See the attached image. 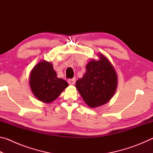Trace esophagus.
I'll use <instances>...</instances> for the list:
<instances>
[{
	"label": "esophagus",
	"mask_w": 153,
	"mask_h": 153,
	"mask_svg": "<svg viewBox=\"0 0 153 153\" xmlns=\"http://www.w3.org/2000/svg\"><path fill=\"white\" fill-rule=\"evenodd\" d=\"M75 82H76V78H73V79H69L67 80V82L69 85H74L75 84Z\"/></svg>",
	"instance_id": "34e87169"
}]
</instances>
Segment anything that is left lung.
Wrapping results in <instances>:
<instances>
[{
	"mask_svg": "<svg viewBox=\"0 0 153 153\" xmlns=\"http://www.w3.org/2000/svg\"><path fill=\"white\" fill-rule=\"evenodd\" d=\"M99 59H92L86 65V71L76 82V87L90 108L106 104L111 99L117 87V75L109 60L102 53Z\"/></svg>",
	"mask_w": 153,
	"mask_h": 153,
	"instance_id": "left-lung-1",
	"label": "left lung"
}]
</instances>
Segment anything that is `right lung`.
Segmentation results:
<instances>
[{"label":"right lung","instance_id":"add662e5","mask_svg":"<svg viewBox=\"0 0 153 153\" xmlns=\"http://www.w3.org/2000/svg\"><path fill=\"white\" fill-rule=\"evenodd\" d=\"M29 82L35 97L46 104L53 102L69 86L66 81L56 76L51 62L45 60L40 61L33 67Z\"/></svg>","mask_w":153,"mask_h":153}]
</instances>
